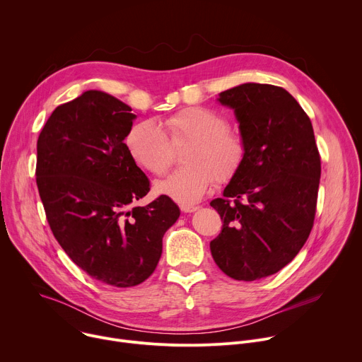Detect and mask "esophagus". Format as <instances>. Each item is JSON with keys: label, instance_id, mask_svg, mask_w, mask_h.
I'll list each match as a JSON object with an SVG mask.
<instances>
[{"label": "esophagus", "instance_id": "obj_1", "mask_svg": "<svg viewBox=\"0 0 362 362\" xmlns=\"http://www.w3.org/2000/svg\"><path fill=\"white\" fill-rule=\"evenodd\" d=\"M199 209V206H187V204H182V212H185V214H193V212H196Z\"/></svg>", "mask_w": 362, "mask_h": 362}]
</instances>
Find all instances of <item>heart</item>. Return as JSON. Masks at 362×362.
Listing matches in <instances>:
<instances>
[{
	"label": "heart",
	"mask_w": 362,
	"mask_h": 362,
	"mask_svg": "<svg viewBox=\"0 0 362 362\" xmlns=\"http://www.w3.org/2000/svg\"><path fill=\"white\" fill-rule=\"evenodd\" d=\"M228 127L223 115L208 107H189L163 119L160 124L151 120L136 123L126 137V146L140 168L163 175L172 163L170 141H189L183 158L187 166L159 182L156 189L160 194L190 206L204 196L215 179L218 183H228L245 163L246 143Z\"/></svg>",
	"instance_id": "obj_1"
}]
</instances>
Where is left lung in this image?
<instances>
[{
	"mask_svg": "<svg viewBox=\"0 0 362 362\" xmlns=\"http://www.w3.org/2000/svg\"><path fill=\"white\" fill-rule=\"evenodd\" d=\"M218 101L235 113L246 159L211 202L223 222L211 252L228 276L256 281L286 267L311 233L321 159L311 120L285 88L245 83Z\"/></svg>",
	"mask_w": 362,
	"mask_h": 362,
	"instance_id": "8db88e82",
	"label": "left lung"
}]
</instances>
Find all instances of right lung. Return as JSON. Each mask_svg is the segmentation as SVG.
Instances as JSON below:
<instances>
[{"instance_id": "obj_1", "label": "right lung", "mask_w": 362, "mask_h": 362, "mask_svg": "<svg viewBox=\"0 0 362 362\" xmlns=\"http://www.w3.org/2000/svg\"><path fill=\"white\" fill-rule=\"evenodd\" d=\"M130 112L119 98L87 90L51 113L37 141V186L51 230L77 267L117 288L153 274L180 216L165 194L134 206L150 183L124 143L137 117Z\"/></svg>"}]
</instances>
